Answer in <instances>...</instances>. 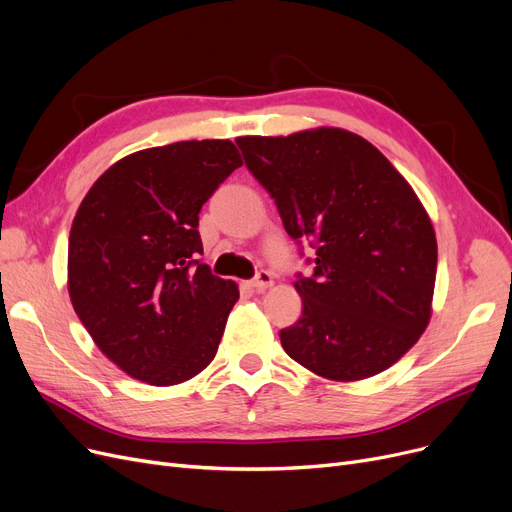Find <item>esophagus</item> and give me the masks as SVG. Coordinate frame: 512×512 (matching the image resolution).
Instances as JSON below:
<instances>
[{
  "label": "esophagus",
  "instance_id": "obj_1",
  "mask_svg": "<svg viewBox=\"0 0 512 512\" xmlns=\"http://www.w3.org/2000/svg\"><path fill=\"white\" fill-rule=\"evenodd\" d=\"M274 284V278L270 272L261 270L253 280H251V286L255 288V291H265V288H270Z\"/></svg>",
  "mask_w": 512,
  "mask_h": 512
}]
</instances>
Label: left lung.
Instances as JSON below:
<instances>
[{"instance_id":"obj_1","label":"left lung","mask_w":512,"mask_h":512,"mask_svg":"<svg viewBox=\"0 0 512 512\" xmlns=\"http://www.w3.org/2000/svg\"><path fill=\"white\" fill-rule=\"evenodd\" d=\"M288 236L316 249L295 288L299 322L284 351L322 379L351 383L393 366L429 326L437 240L427 209L358 133L316 127L236 138Z\"/></svg>"}]
</instances>
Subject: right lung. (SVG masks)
<instances>
[{"mask_svg": "<svg viewBox=\"0 0 512 512\" xmlns=\"http://www.w3.org/2000/svg\"><path fill=\"white\" fill-rule=\"evenodd\" d=\"M240 165L230 140L146 148L110 165L81 201L69 236L71 303L131 379L180 385L213 362L238 286L196 259L198 213Z\"/></svg>", "mask_w": 512, "mask_h": 512, "instance_id": "right-lung-1", "label": "right lung"}]
</instances>
